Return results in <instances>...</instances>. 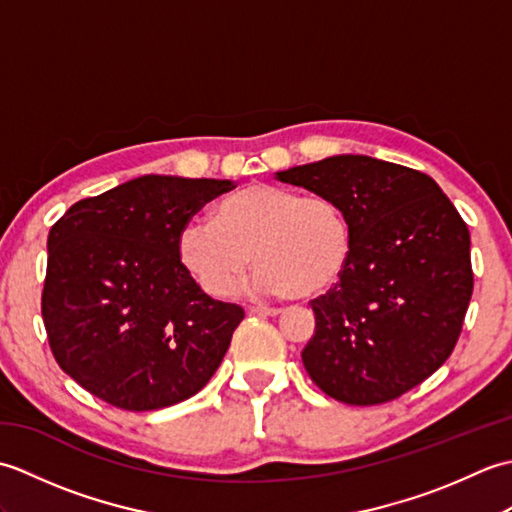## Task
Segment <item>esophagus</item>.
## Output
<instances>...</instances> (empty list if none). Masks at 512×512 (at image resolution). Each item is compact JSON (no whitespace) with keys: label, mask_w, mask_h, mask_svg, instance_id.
Masks as SVG:
<instances>
[{"label":"esophagus","mask_w":512,"mask_h":512,"mask_svg":"<svg viewBox=\"0 0 512 512\" xmlns=\"http://www.w3.org/2000/svg\"><path fill=\"white\" fill-rule=\"evenodd\" d=\"M253 314H259V317H279L281 310L279 308H268V306H253L250 308Z\"/></svg>","instance_id":"esophagus-1"}]
</instances>
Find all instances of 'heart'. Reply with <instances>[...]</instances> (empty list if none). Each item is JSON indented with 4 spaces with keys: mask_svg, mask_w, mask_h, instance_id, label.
Masks as SVG:
<instances>
[{
    "mask_svg": "<svg viewBox=\"0 0 512 512\" xmlns=\"http://www.w3.org/2000/svg\"><path fill=\"white\" fill-rule=\"evenodd\" d=\"M259 286L275 295L314 299L339 284L352 253L350 224L325 195L257 182L217 206V220L182 226L178 255L209 295H228L253 264Z\"/></svg>",
    "mask_w": 512,
    "mask_h": 512,
    "instance_id": "b5f03b06",
    "label": "heart"
}]
</instances>
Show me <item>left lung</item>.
Segmentation results:
<instances>
[{"label":"left lung","instance_id":"8db88e82","mask_svg":"<svg viewBox=\"0 0 512 512\" xmlns=\"http://www.w3.org/2000/svg\"><path fill=\"white\" fill-rule=\"evenodd\" d=\"M341 206L352 235L339 284L312 299L306 372L347 405H383L451 356L473 295L469 226L427 173L369 156L279 171Z\"/></svg>","mask_w":512,"mask_h":512}]
</instances>
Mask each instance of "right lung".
Wrapping results in <instances>:
<instances>
[{
  "mask_svg": "<svg viewBox=\"0 0 512 512\" xmlns=\"http://www.w3.org/2000/svg\"><path fill=\"white\" fill-rule=\"evenodd\" d=\"M231 180L143 176L72 204L48 235L41 317L59 367L118 409L151 411L209 383L244 308L206 295L182 226Z\"/></svg>",
  "mask_w": 512,
  "mask_h": 512,
  "instance_id": "obj_1",
  "label": "right lung"
}]
</instances>
